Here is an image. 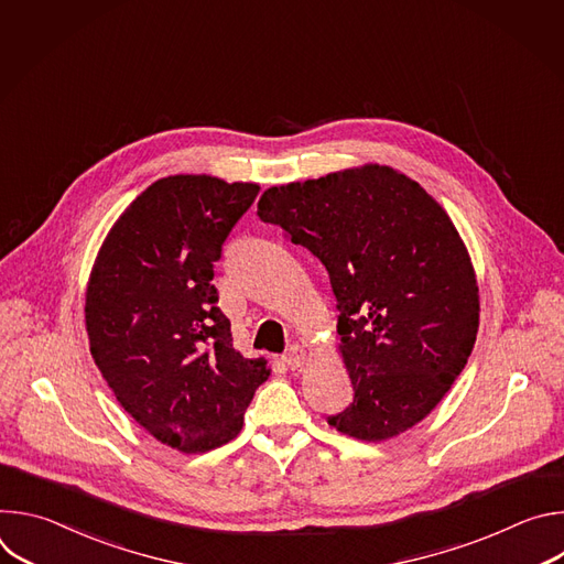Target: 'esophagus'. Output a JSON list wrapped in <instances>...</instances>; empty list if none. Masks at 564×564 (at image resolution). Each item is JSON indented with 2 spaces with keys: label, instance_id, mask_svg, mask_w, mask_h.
Returning a JSON list of instances; mask_svg holds the SVG:
<instances>
[{
  "label": "esophagus",
  "instance_id": "esophagus-1",
  "mask_svg": "<svg viewBox=\"0 0 564 564\" xmlns=\"http://www.w3.org/2000/svg\"><path fill=\"white\" fill-rule=\"evenodd\" d=\"M283 364H285L290 370L301 368V366L305 364V350H303V346L292 344V346L288 348V352L283 355Z\"/></svg>",
  "mask_w": 564,
  "mask_h": 564
}]
</instances>
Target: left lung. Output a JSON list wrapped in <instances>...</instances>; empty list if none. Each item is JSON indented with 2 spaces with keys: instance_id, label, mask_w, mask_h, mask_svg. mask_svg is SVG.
Segmentation results:
<instances>
[{
  "instance_id": "8db88e82",
  "label": "left lung",
  "mask_w": 564,
  "mask_h": 564,
  "mask_svg": "<svg viewBox=\"0 0 564 564\" xmlns=\"http://www.w3.org/2000/svg\"><path fill=\"white\" fill-rule=\"evenodd\" d=\"M259 218L326 265L352 404L339 433L381 442L413 429L464 370L477 326L462 238L415 181L366 165L268 189Z\"/></svg>"
}]
</instances>
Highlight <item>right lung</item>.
<instances>
[{
    "instance_id": "1",
    "label": "right lung",
    "mask_w": 564,
    "mask_h": 564,
    "mask_svg": "<svg viewBox=\"0 0 564 564\" xmlns=\"http://www.w3.org/2000/svg\"><path fill=\"white\" fill-rule=\"evenodd\" d=\"M254 183L170 176L111 227L87 288L91 355L122 409L158 442L205 453L234 440L270 377L231 346L212 285Z\"/></svg>"
}]
</instances>
